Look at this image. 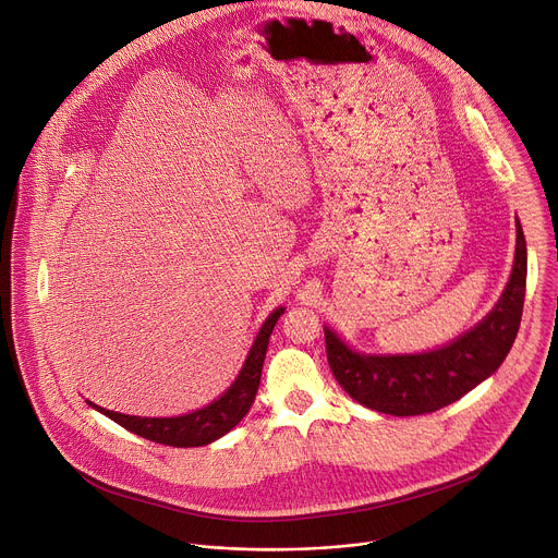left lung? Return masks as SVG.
Wrapping results in <instances>:
<instances>
[{"mask_svg": "<svg viewBox=\"0 0 558 558\" xmlns=\"http://www.w3.org/2000/svg\"><path fill=\"white\" fill-rule=\"evenodd\" d=\"M527 283V245L517 219V256L496 308L451 344L417 355H364L324 328L326 355L339 387L355 402L389 415L434 413L476 389L517 339Z\"/></svg>", "mask_w": 558, "mask_h": 558, "instance_id": "obj_1", "label": "left lung"}]
</instances>
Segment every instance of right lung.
<instances>
[{"label":"right lung","mask_w":558,"mask_h":558,"mask_svg":"<svg viewBox=\"0 0 558 558\" xmlns=\"http://www.w3.org/2000/svg\"><path fill=\"white\" fill-rule=\"evenodd\" d=\"M283 315V308H277L270 313V317L264 322L259 335H256L254 344L247 353V360L239 373V377L232 381V387L211 404L192 411L187 415L179 417H141V415H124L116 413L109 409H102L94 402L87 400L89 407L96 411L105 413L120 426H124L126 432H132L145 440L158 442V445H169V447H203L214 440H219L228 432L245 417L250 411L256 389H259L262 381V368L268 351V341L272 335L275 324Z\"/></svg>","instance_id":"1"}]
</instances>
